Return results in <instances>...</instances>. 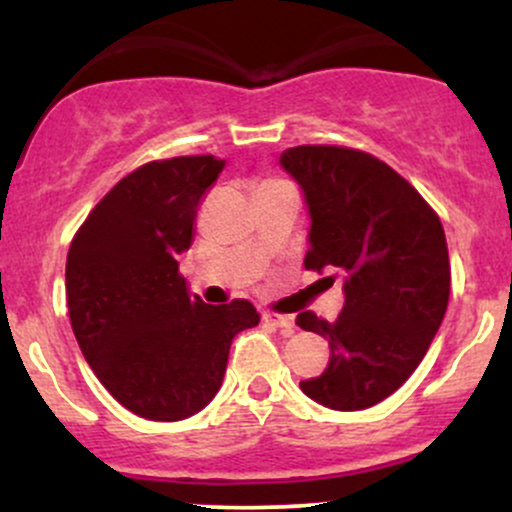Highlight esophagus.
<instances>
[{
    "label": "esophagus",
    "instance_id": "1",
    "mask_svg": "<svg viewBox=\"0 0 512 512\" xmlns=\"http://www.w3.org/2000/svg\"><path fill=\"white\" fill-rule=\"evenodd\" d=\"M262 320L267 322V325L272 327H279L284 334H291L293 327H296V320H293V315H276V313H264Z\"/></svg>",
    "mask_w": 512,
    "mask_h": 512
}]
</instances>
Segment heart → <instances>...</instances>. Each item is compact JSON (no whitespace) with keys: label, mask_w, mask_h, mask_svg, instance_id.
Returning a JSON list of instances; mask_svg holds the SVG:
<instances>
[{"label":"heart","mask_w":512,"mask_h":512,"mask_svg":"<svg viewBox=\"0 0 512 512\" xmlns=\"http://www.w3.org/2000/svg\"><path fill=\"white\" fill-rule=\"evenodd\" d=\"M267 185H281V182H276V180H264L262 187H267Z\"/></svg>","instance_id":"heart-1"}]
</instances>
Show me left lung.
Masks as SVG:
<instances>
[{
    "mask_svg": "<svg viewBox=\"0 0 512 512\" xmlns=\"http://www.w3.org/2000/svg\"><path fill=\"white\" fill-rule=\"evenodd\" d=\"M279 163L308 204L305 269L344 276L337 320L310 310L296 320L330 342L325 373L301 380V390L322 407L368 409L402 387L443 322L450 296L443 223L402 175L363 151L293 146Z\"/></svg>",
    "mask_w": 512,
    "mask_h": 512,
    "instance_id": "obj_1",
    "label": "left lung"
}]
</instances>
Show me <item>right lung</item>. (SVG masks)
<instances>
[{"label":"right lung","instance_id":"obj_1","mask_svg":"<svg viewBox=\"0 0 512 512\" xmlns=\"http://www.w3.org/2000/svg\"><path fill=\"white\" fill-rule=\"evenodd\" d=\"M226 161L178 156L122 178L88 214L67 255L69 320L81 354L122 407L180 421L214 399L255 305L190 296L178 255L195 240L197 204Z\"/></svg>","mask_w":512,"mask_h":512}]
</instances>
